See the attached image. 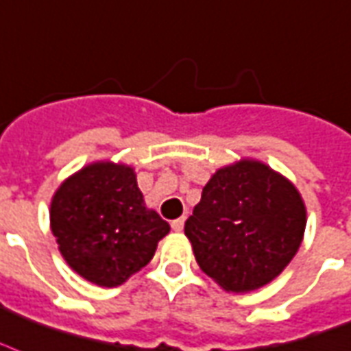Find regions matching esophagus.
<instances>
[{"label": "esophagus", "instance_id": "obj_1", "mask_svg": "<svg viewBox=\"0 0 351 351\" xmlns=\"http://www.w3.org/2000/svg\"><path fill=\"white\" fill-rule=\"evenodd\" d=\"M184 223H186V217L175 219V221L171 223V228L175 230V232H182V230H184Z\"/></svg>", "mask_w": 351, "mask_h": 351}]
</instances>
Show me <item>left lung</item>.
I'll return each instance as SVG.
<instances>
[{"mask_svg": "<svg viewBox=\"0 0 351 351\" xmlns=\"http://www.w3.org/2000/svg\"><path fill=\"white\" fill-rule=\"evenodd\" d=\"M304 230L296 187L252 160L211 176L184 226L200 269L232 293L272 282L298 252Z\"/></svg>", "mask_w": 351, "mask_h": 351, "instance_id": "8db88e82", "label": "left lung"}]
</instances>
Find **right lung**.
Returning a JSON list of instances; mask_svg holds the SVG:
<instances>
[{
  "mask_svg": "<svg viewBox=\"0 0 351 351\" xmlns=\"http://www.w3.org/2000/svg\"><path fill=\"white\" fill-rule=\"evenodd\" d=\"M169 224L147 210L134 169L88 165L64 182L51 202V232L77 274L117 287L143 269Z\"/></svg>",
  "mask_w": 351,
  "mask_h": 351,
  "instance_id": "add662e5",
  "label": "right lung"
}]
</instances>
